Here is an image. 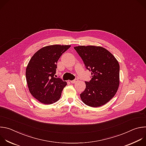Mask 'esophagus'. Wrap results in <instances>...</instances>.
<instances>
[{
    "label": "esophagus",
    "instance_id": "1",
    "mask_svg": "<svg viewBox=\"0 0 146 146\" xmlns=\"http://www.w3.org/2000/svg\"><path fill=\"white\" fill-rule=\"evenodd\" d=\"M78 81V79H74V80H72V81H70V82H72V83H73V84H74V83H76V82H77Z\"/></svg>",
    "mask_w": 146,
    "mask_h": 146
}]
</instances>
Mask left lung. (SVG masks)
Here are the masks:
<instances>
[{"mask_svg":"<svg viewBox=\"0 0 146 146\" xmlns=\"http://www.w3.org/2000/svg\"><path fill=\"white\" fill-rule=\"evenodd\" d=\"M74 48L92 75L91 80L85 82L86 88L80 94L82 101L93 108L105 105L118 89V62L108 50L100 46H80Z\"/></svg>","mask_w":146,"mask_h":146,"instance_id":"obj_1","label":"left lung"}]
</instances>
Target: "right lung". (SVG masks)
I'll list each match as a JSON object with an SVG mask.
<instances>
[{"label": "right lung", "instance_id": "obj_1", "mask_svg": "<svg viewBox=\"0 0 146 146\" xmlns=\"http://www.w3.org/2000/svg\"><path fill=\"white\" fill-rule=\"evenodd\" d=\"M71 46L51 45L38 50L26 69V79L31 95L40 103L50 105L60 98L66 81L54 77L57 62Z\"/></svg>", "mask_w": 146, "mask_h": 146}]
</instances>
